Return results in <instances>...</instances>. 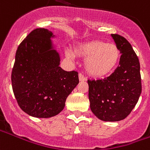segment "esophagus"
<instances>
[{"label": "esophagus", "instance_id": "esophagus-1", "mask_svg": "<svg viewBox=\"0 0 150 150\" xmlns=\"http://www.w3.org/2000/svg\"><path fill=\"white\" fill-rule=\"evenodd\" d=\"M79 79L80 82H84V81L86 80V77H84V75H82V74H79Z\"/></svg>", "mask_w": 150, "mask_h": 150}]
</instances>
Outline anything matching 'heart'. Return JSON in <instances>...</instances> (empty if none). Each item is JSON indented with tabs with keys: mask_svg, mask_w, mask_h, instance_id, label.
<instances>
[{
	"mask_svg": "<svg viewBox=\"0 0 150 150\" xmlns=\"http://www.w3.org/2000/svg\"><path fill=\"white\" fill-rule=\"evenodd\" d=\"M75 54L86 58L84 62L86 71L93 77H105L110 74L118 64L120 52L116 45L101 41H91L78 45ZM66 56L73 59L74 52L67 50Z\"/></svg>",
	"mask_w": 150,
	"mask_h": 150,
	"instance_id": "1",
	"label": "heart"
}]
</instances>
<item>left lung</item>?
<instances>
[{"instance_id": "8db88e82", "label": "left lung", "mask_w": 150, "mask_h": 150, "mask_svg": "<svg viewBox=\"0 0 150 150\" xmlns=\"http://www.w3.org/2000/svg\"><path fill=\"white\" fill-rule=\"evenodd\" d=\"M121 53L120 66L108 77L88 80L92 112L99 120L116 122L125 119L133 110L142 93L140 64L128 41L111 34Z\"/></svg>"}]
</instances>
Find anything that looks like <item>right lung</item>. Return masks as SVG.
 Segmentation results:
<instances>
[{
	"instance_id": "obj_1",
	"label": "right lung",
	"mask_w": 150,
	"mask_h": 150,
	"mask_svg": "<svg viewBox=\"0 0 150 150\" xmlns=\"http://www.w3.org/2000/svg\"><path fill=\"white\" fill-rule=\"evenodd\" d=\"M52 31L38 28L16 52L11 85L18 105L29 116L50 118L64 108L66 99L79 84L78 72L60 67V57Z\"/></svg>"
}]
</instances>
